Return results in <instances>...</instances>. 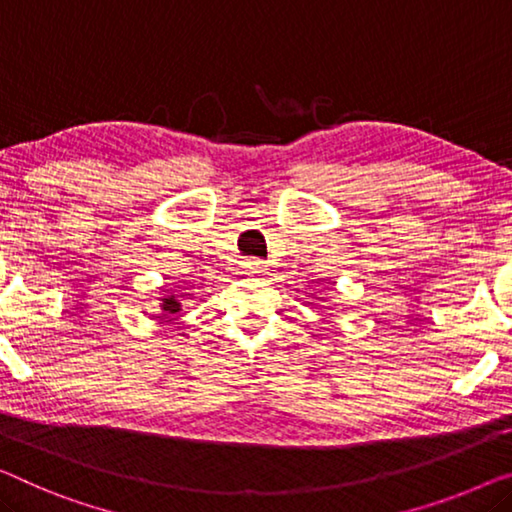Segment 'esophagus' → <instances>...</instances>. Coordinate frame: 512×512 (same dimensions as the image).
Masks as SVG:
<instances>
[{
  "instance_id": "34e87169",
  "label": "esophagus",
  "mask_w": 512,
  "mask_h": 512,
  "mask_svg": "<svg viewBox=\"0 0 512 512\" xmlns=\"http://www.w3.org/2000/svg\"><path fill=\"white\" fill-rule=\"evenodd\" d=\"M243 269H248L250 273H262L266 269V262H262L259 257H250L243 262Z\"/></svg>"
}]
</instances>
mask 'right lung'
<instances>
[{"label": "right lung", "instance_id": "right-lung-1", "mask_svg": "<svg viewBox=\"0 0 512 512\" xmlns=\"http://www.w3.org/2000/svg\"><path fill=\"white\" fill-rule=\"evenodd\" d=\"M163 310L165 312H179L181 310V305H179V301H177V296H167V299H163Z\"/></svg>", "mask_w": 512, "mask_h": 512}]
</instances>
